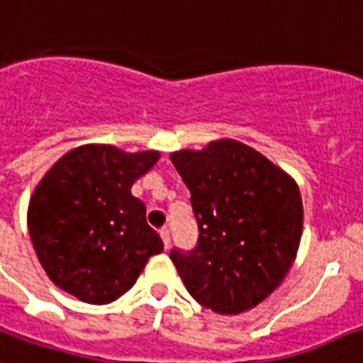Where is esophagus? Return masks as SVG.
Returning a JSON list of instances; mask_svg holds the SVG:
<instances>
[{
	"instance_id": "obj_1",
	"label": "esophagus",
	"mask_w": 363,
	"mask_h": 363,
	"mask_svg": "<svg viewBox=\"0 0 363 363\" xmlns=\"http://www.w3.org/2000/svg\"><path fill=\"white\" fill-rule=\"evenodd\" d=\"M161 238L162 242H164V248H170V231L168 229H161Z\"/></svg>"
}]
</instances>
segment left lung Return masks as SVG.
Segmentation results:
<instances>
[{"mask_svg":"<svg viewBox=\"0 0 363 363\" xmlns=\"http://www.w3.org/2000/svg\"><path fill=\"white\" fill-rule=\"evenodd\" d=\"M170 161L191 191L199 242L170 259L195 301L218 314L257 307L282 284L303 233L296 179L237 140L174 151Z\"/></svg>","mask_w":363,"mask_h":363,"instance_id":"1","label":"left lung"}]
</instances>
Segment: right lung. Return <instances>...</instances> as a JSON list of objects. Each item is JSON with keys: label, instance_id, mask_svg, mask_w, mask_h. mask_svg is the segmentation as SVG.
I'll use <instances>...</instances> for the list:
<instances>
[{"label": "right lung", "instance_id": "add662e5", "mask_svg": "<svg viewBox=\"0 0 363 363\" xmlns=\"http://www.w3.org/2000/svg\"><path fill=\"white\" fill-rule=\"evenodd\" d=\"M159 151L86 143L49 168L28 204V231L47 277L91 305L119 299L162 240L145 221L132 184L155 167Z\"/></svg>", "mask_w": 363, "mask_h": 363}]
</instances>
